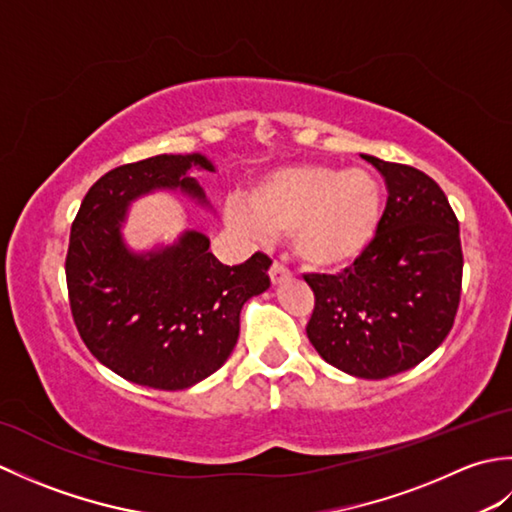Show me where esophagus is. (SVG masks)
Returning <instances> with one entry per match:
<instances>
[{
    "instance_id": "obj_1",
    "label": "esophagus",
    "mask_w": 512,
    "mask_h": 512,
    "mask_svg": "<svg viewBox=\"0 0 512 512\" xmlns=\"http://www.w3.org/2000/svg\"><path fill=\"white\" fill-rule=\"evenodd\" d=\"M270 281H273V284L277 286V284H281V281H286V279H290V270L281 264V262H273L270 264Z\"/></svg>"
}]
</instances>
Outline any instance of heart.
Segmentation results:
<instances>
[{
    "label": "heart",
    "instance_id": "1",
    "mask_svg": "<svg viewBox=\"0 0 512 512\" xmlns=\"http://www.w3.org/2000/svg\"><path fill=\"white\" fill-rule=\"evenodd\" d=\"M244 209L228 206L239 231L292 235L310 270H341L365 255L383 217V191L365 169L295 165L266 173L246 193Z\"/></svg>",
    "mask_w": 512,
    "mask_h": 512
}]
</instances>
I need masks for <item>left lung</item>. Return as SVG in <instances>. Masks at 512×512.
Here are the masks:
<instances>
[{
    "mask_svg": "<svg viewBox=\"0 0 512 512\" xmlns=\"http://www.w3.org/2000/svg\"><path fill=\"white\" fill-rule=\"evenodd\" d=\"M387 184L378 233L339 275H306L314 292L308 339L325 363L387 378L447 339L462 292L460 224L427 173L365 156Z\"/></svg>",
    "mask_w": 512,
    "mask_h": 512,
    "instance_id": "1",
    "label": "left lung"
}]
</instances>
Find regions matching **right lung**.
<instances>
[{"label": "right lung", "instance_id": "1", "mask_svg": "<svg viewBox=\"0 0 512 512\" xmlns=\"http://www.w3.org/2000/svg\"><path fill=\"white\" fill-rule=\"evenodd\" d=\"M191 167L215 171L202 154L129 162L85 193L70 231L65 279L83 343L136 385L176 391L200 383L231 356L244 303L270 286L264 253L224 266L209 237L184 231L176 244L134 253L123 239L127 206L167 189L206 202Z\"/></svg>", "mask_w": 512, "mask_h": 512}]
</instances>
